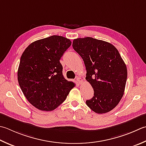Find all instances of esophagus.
I'll use <instances>...</instances> for the list:
<instances>
[{
	"instance_id": "obj_1",
	"label": "esophagus",
	"mask_w": 146,
	"mask_h": 146,
	"mask_svg": "<svg viewBox=\"0 0 146 146\" xmlns=\"http://www.w3.org/2000/svg\"><path fill=\"white\" fill-rule=\"evenodd\" d=\"M76 81L78 82L79 84H82V82H83V79L82 78H80V77H79V76H78V77H76Z\"/></svg>"
}]
</instances>
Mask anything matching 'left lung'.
<instances>
[{"label":"left lung","mask_w":146,"mask_h":146,"mask_svg":"<svg viewBox=\"0 0 146 146\" xmlns=\"http://www.w3.org/2000/svg\"><path fill=\"white\" fill-rule=\"evenodd\" d=\"M73 47L86 68V80L94 97L86 104L94 112L103 114L114 109L123 96L127 78L126 64L113 45L85 37L74 39Z\"/></svg>","instance_id":"1"}]
</instances>
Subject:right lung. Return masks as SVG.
<instances>
[{
	"instance_id": "1",
	"label": "right lung",
	"mask_w": 146,
	"mask_h": 146,
	"mask_svg": "<svg viewBox=\"0 0 146 146\" xmlns=\"http://www.w3.org/2000/svg\"><path fill=\"white\" fill-rule=\"evenodd\" d=\"M71 44L70 39L53 35L32 42L21 55L19 85L26 98L37 109L55 110L75 86L64 78L59 61Z\"/></svg>"
}]
</instances>
